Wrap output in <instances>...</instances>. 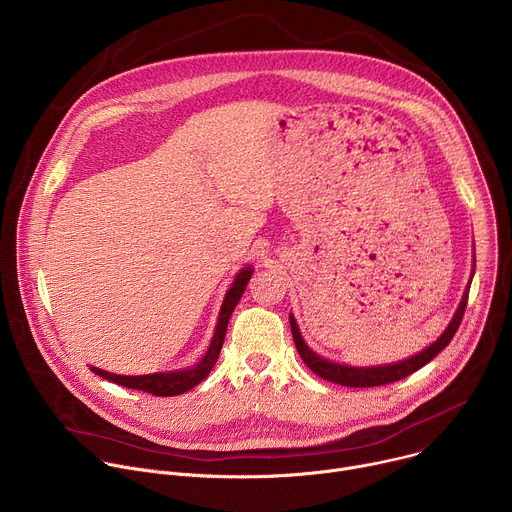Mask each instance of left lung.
I'll use <instances>...</instances> for the list:
<instances>
[{"instance_id": "obj_1", "label": "left lung", "mask_w": 512, "mask_h": 512, "mask_svg": "<svg viewBox=\"0 0 512 512\" xmlns=\"http://www.w3.org/2000/svg\"><path fill=\"white\" fill-rule=\"evenodd\" d=\"M468 294H470V285L464 291L462 302H460V306H458L450 326L446 328V332L440 338H437L431 346H427L425 350H421L419 354H415L411 358H405V360L395 362V364H383V367H364V369L346 367V364H338V362H332V360H326V358L318 356L304 342L294 316H289L291 336H294L296 348H298L300 356L304 358V362L308 364V369L312 373H316L318 377H322V379H326L330 383L342 385V387H379V385H389V383L401 381V379L409 377L411 373L419 371L421 367H425V364L433 356L440 354L452 342L456 330L460 328V322H462V316H464V310H466V304H468Z\"/></svg>"}]
</instances>
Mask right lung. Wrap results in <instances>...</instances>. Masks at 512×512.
<instances>
[{
	"instance_id": "obj_1",
	"label": "right lung",
	"mask_w": 512,
	"mask_h": 512,
	"mask_svg": "<svg viewBox=\"0 0 512 512\" xmlns=\"http://www.w3.org/2000/svg\"><path fill=\"white\" fill-rule=\"evenodd\" d=\"M253 269L245 267L237 273L231 289L227 291L221 314H218V324L214 330V336L210 340V346L206 350V354L202 356L200 362H196L194 367L184 369V371H172V373H154V375H141V377H123V375H113L107 373L103 369H95L91 367V371L107 381H113L121 387L127 389H137L143 393H152L156 397H174V395H182L186 391H190L192 387H196L200 381H204L208 377V373L212 371V367L216 364L218 354H221L223 342H225V334H227V326L231 320V314L235 310V306L239 304L243 291L251 279Z\"/></svg>"
}]
</instances>
